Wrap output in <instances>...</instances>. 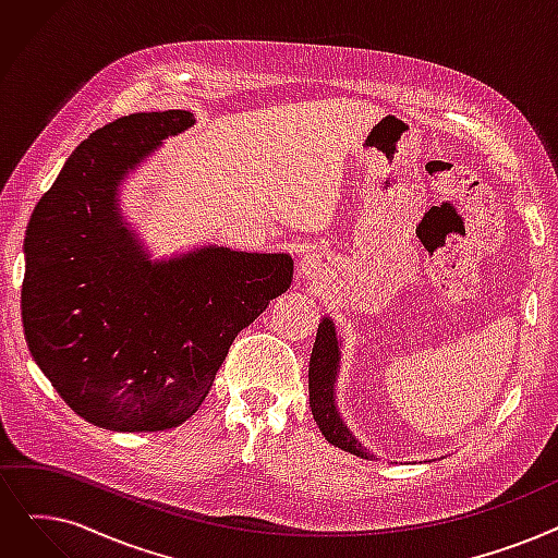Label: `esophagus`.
Masks as SVG:
<instances>
[{"label": "esophagus", "instance_id": "1", "mask_svg": "<svg viewBox=\"0 0 558 558\" xmlns=\"http://www.w3.org/2000/svg\"><path fill=\"white\" fill-rule=\"evenodd\" d=\"M299 274L307 280H322L328 274V259L322 253H307L299 262Z\"/></svg>", "mask_w": 558, "mask_h": 558}]
</instances>
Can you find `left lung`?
Returning a JSON list of instances; mask_svg holds the SVG:
<instances>
[{
	"label": "left lung",
	"mask_w": 558,
	"mask_h": 558,
	"mask_svg": "<svg viewBox=\"0 0 558 558\" xmlns=\"http://www.w3.org/2000/svg\"><path fill=\"white\" fill-rule=\"evenodd\" d=\"M339 339L335 332V324L330 317H324L317 330V339H314V349L310 355V408L314 422H317L319 430L324 433V438L344 449L353 456L376 460L374 453H369L365 447H362L355 435L347 428V424L339 417V410L335 403V380H337V369H339Z\"/></svg>",
	"instance_id": "8db88e82"
}]
</instances>
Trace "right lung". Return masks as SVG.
<instances>
[{
    "label": "right lung",
    "instance_id": "right-lung-1",
    "mask_svg": "<svg viewBox=\"0 0 558 558\" xmlns=\"http://www.w3.org/2000/svg\"><path fill=\"white\" fill-rule=\"evenodd\" d=\"M191 111L130 113L77 145L24 239L22 326L59 397L93 426L148 433L203 405L234 337L294 276L287 253L203 246L153 262L118 186Z\"/></svg>",
    "mask_w": 558,
    "mask_h": 558
}]
</instances>
